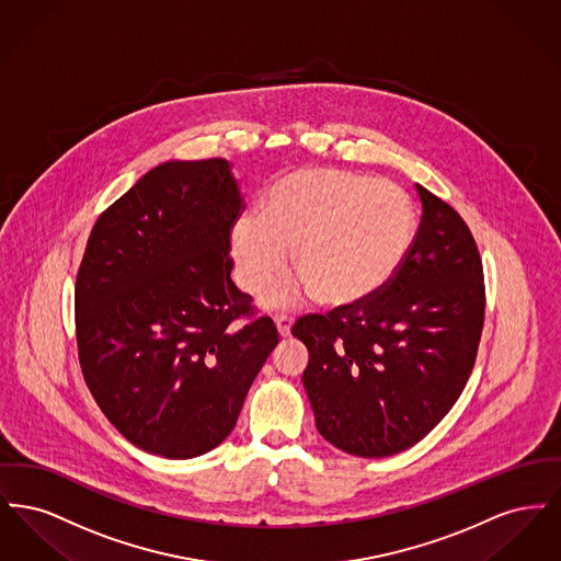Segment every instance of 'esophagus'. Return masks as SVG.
<instances>
[{
  "mask_svg": "<svg viewBox=\"0 0 561 561\" xmlns=\"http://www.w3.org/2000/svg\"><path fill=\"white\" fill-rule=\"evenodd\" d=\"M273 321H275V328H277L282 339L290 336V330H293V318L290 316H275Z\"/></svg>",
  "mask_w": 561,
  "mask_h": 561,
  "instance_id": "obj_1",
  "label": "esophagus"
}]
</instances>
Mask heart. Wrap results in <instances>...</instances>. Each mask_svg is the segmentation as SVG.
<instances>
[{"label":"heart","mask_w":561,"mask_h":561,"mask_svg":"<svg viewBox=\"0 0 561 561\" xmlns=\"http://www.w3.org/2000/svg\"><path fill=\"white\" fill-rule=\"evenodd\" d=\"M416 213L403 188L334 170H296L268 188L263 213L231 227V256L245 293H261L294 267L300 277L268 290L271 307L316 296L353 307L385 290L416 240Z\"/></svg>","instance_id":"heart-1"}]
</instances>
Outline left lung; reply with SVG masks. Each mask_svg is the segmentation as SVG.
<instances>
[{
    "mask_svg": "<svg viewBox=\"0 0 561 561\" xmlns=\"http://www.w3.org/2000/svg\"><path fill=\"white\" fill-rule=\"evenodd\" d=\"M423 218L408 261L370 300L302 316V382L336 448L382 458L419 444L453 410L476 366L485 286L462 216L416 185Z\"/></svg>",
    "mask_w": 561,
    "mask_h": 561,
    "instance_id": "8db88e82",
    "label": "left lung"
}]
</instances>
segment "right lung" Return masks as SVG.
<instances>
[{"mask_svg":"<svg viewBox=\"0 0 561 561\" xmlns=\"http://www.w3.org/2000/svg\"><path fill=\"white\" fill-rule=\"evenodd\" d=\"M240 183L222 158L165 161L92 227L76 279L81 374L145 453H210L279 334L231 282Z\"/></svg>","mask_w":561,"mask_h":561,"instance_id":"1","label":"right lung"}]
</instances>
